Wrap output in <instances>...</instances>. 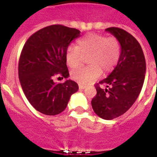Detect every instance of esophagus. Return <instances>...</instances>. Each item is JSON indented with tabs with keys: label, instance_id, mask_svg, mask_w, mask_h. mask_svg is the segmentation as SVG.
Instances as JSON below:
<instances>
[{
	"label": "esophagus",
	"instance_id": "esophagus-1",
	"mask_svg": "<svg viewBox=\"0 0 157 157\" xmlns=\"http://www.w3.org/2000/svg\"><path fill=\"white\" fill-rule=\"evenodd\" d=\"M79 89H80V90H84V89H85V85L79 84Z\"/></svg>",
	"mask_w": 157,
	"mask_h": 157
}]
</instances>
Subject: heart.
Listing matches in <instances>:
<instances>
[{
  "label": "heart",
  "instance_id": "b5f03b06",
  "mask_svg": "<svg viewBox=\"0 0 157 157\" xmlns=\"http://www.w3.org/2000/svg\"><path fill=\"white\" fill-rule=\"evenodd\" d=\"M90 65L80 67L71 72L75 81L87 85L98 79L101 69L110 72L118 63L121 56V44L115 36L106 37L99 34H90L69 46L66 51V62L71 67H76L82 61V55H88Z\"/></svg>",
  "mask_w": 157,
  "mask_h": 157
}]
</instances>
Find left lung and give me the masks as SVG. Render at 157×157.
I'll return each mask as SVG.
<instances>
[{
	"label": "left lung",
	"mask_w": 157,
	"mask_h": 157,
	"mask_svg": "<svg viewBox=\"0 0 157 157\" xmlns=\"http://www.w3.org/2000/svg\"><path fill=\"white\" fill-rule=\"evenodd\" d=\"M105 30L119 40L121 56L113 72L95 85L97 94L91 104L97 115L111 120L126 113L138 98L144 81L146 61L140 44L132 34L118 27Z\"/></svg>",
	"instance_id": "left-lung-1"
}]
</instances>
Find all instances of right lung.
Returning <instances> with one entry per match:
<instances>
[{"label":"right lung","instance_id":"1","mask_svg":"<svg viewBox=\"0 0 157 157\" xmlns=\"http://www.w3.org/2000/svg\"><path fill=\"white\" fill-rule=\"evenodd\" d=\"M81 31L63 25H52L33 34L20 55L18 76L21 88L34 109L46 115H56L67 107L79 87L72 80L56 84V76L67 78L66 51Z\"/></svg>","mask_w":157,"mask_h":157}]
</instances>
